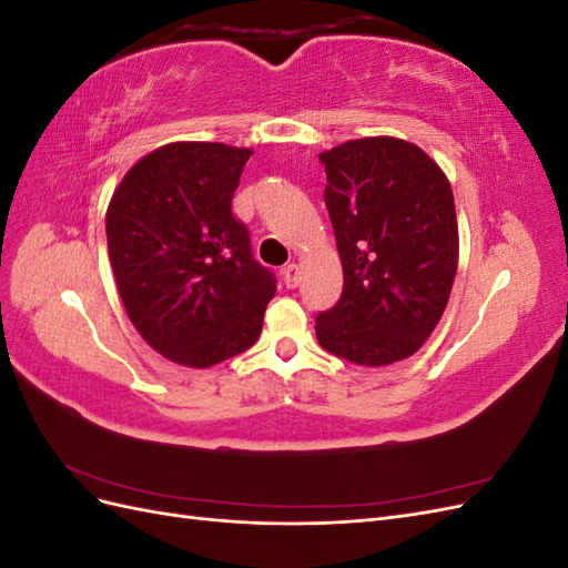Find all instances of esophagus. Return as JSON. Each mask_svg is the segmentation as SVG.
<instances>
[{
	"instance_id": "34e87169",
	"label": "esophagus",
	"mask_w": 568,
	"mask_h": 568,
	"mask_svg": "<svg viewBox=\"0 0 568 568\" xmlns=\"http://www.w3.org/2000/svg\"><path fill=\"white\" fill-rule=\"evenodd\" d=\"M282 280L286 284V288H296L298 286V280H301V267L296 263H288L284 270H282Z\"/></svg>"
}]
</instances>
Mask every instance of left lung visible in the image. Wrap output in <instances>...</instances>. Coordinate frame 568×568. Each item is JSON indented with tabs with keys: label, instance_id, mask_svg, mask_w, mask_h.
<instances>
[{
	"label": "left lung",
	"instance_id": "1",
	"mask_svg": "<svg viewBox=\"0 0 568 568\" xmlns=\"http://www.w3.org/2000/svg\"><path fill=\"white\" fill-rule=\"evenodd\" d=\"M343 294L315 322L324 351L363 367L415 355L448 305L459 261L455 196L440 165L398 136L320 153Z\"/></svg>",
	"mask_w": 568,
	"mask_h": 568
}]
</instances>
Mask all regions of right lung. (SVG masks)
Returning a JSON list of instances; mask_svg holds the SVG:
<instances>
[{"instance_id":"right-lung-1","label":"right lung","mask_w":568,"mask_h":568,"mask_svg":"<svg viewBox=\"0 0 568 568\" xmlns=\"http://www.w3.org/2000/svg\"><path fill=\"white\" fill-rule=\"evenodd\" d=\"M251 149L173 142L120 180L109 261L130 322L170 363L205 369L251 348L277 284L253 261L232 196Z\"/></svg>"}]
</instances>
